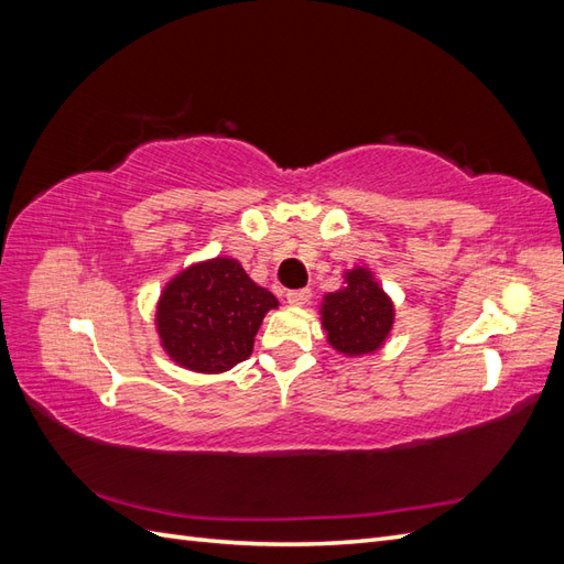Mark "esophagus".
<instances>
[{
    "label": "esophagus",
    "instance_id": "1",
    "mask_svg": "<svg viewBox=\"0 0 564 564\" xmlns=\"http://www.w3.org/2000/svg\"><path fill=\"white\" fill-rule=\"evenodd\" d=\"M311 289H294V292H286V303L294 305V308H299V305H305L311 301Z\"/></svg>",
    "mask_w": 564,
    "mask_h": 564
}]
</instances>
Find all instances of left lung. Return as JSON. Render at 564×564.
<instances>
[{
	"instance_id": "left-lung-1",
	"label": "left lung",
	"mask_w": 564,
	"mask_h": 564,
	"mask_svg": "<svg viewBox=\"0 0 564 564\" xmlns=\"http://www.w3.org/2000/svg\"><path fill=\"white\" fill-rule=\"evenodd\" d=\"M319 315L329 346L346 357H360L386 344L395 324V305L373 272L357 265L346 270L344 286L322 299Z\"/></svg>"
}]
</instances>
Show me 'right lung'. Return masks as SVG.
Returning <instances> with one entry per match:
<instances>
[{"label": "right lung", "mask_w": 564, "mask_h": 564, "mask_svg": "<svg viewBox=\"0 0 564 564\" xmlns=\"http://www.w3.org/2000/svg\"><path fill=\"white\" fill-rule=\"evenodd\" d=\"M278 299L240 261L216 256L181 270L158 301L155 327L172 360L197 373H224L247 360L253 336Z\"/></svg>", "instance_id": "obj_1"}]
</instances>
